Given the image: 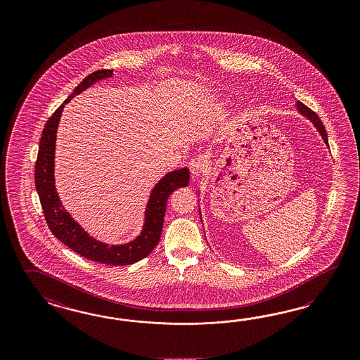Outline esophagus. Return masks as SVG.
<instances>
[{"label": "esophagus", "mask_w": 360, "mask_h": 360, "mask_svg": "<svg viewBox=\"0 0 360 360\" xmlns=\"http://www.w3.org/2000/svg\"><path fill=\"white\" fill-rule=\"evenodd\" d=\"M188 165H189V171H191L192 179H198L200 176L202 175V172L205 169V162L200 156L191 159Z\"/></svg>", "instance_id": "1"}]
</instances>
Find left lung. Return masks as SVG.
I'll return each mask as SVG.
<instances>
[{
    "mask_svg": "<svg viewBox=\"0 0 360 360\" xmlns=\"http://www.w3.org/2000/svg\"><path fill=\"white\" fill-rule=\"evenodd\" d=\"M297 108L298 110H300L301 113L304 114L305 117H308L309 120H310L313 124H316V127L319 129V134L322 135V138H323L325 143H328V134H326L325 126L322 124V121L319 120V117L317 115V113H316V112H313L310 108H308L305 103H302L301 101H297Z\"/></svg>",
    "mask_w": 360,
    "mask_h": 360,
    "instance_id": "obj_1",
    "label": "left lung"
}]
</instances>
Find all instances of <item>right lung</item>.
<instances>
[{
	"label": "right lung",
	"mask_w": 360,
	"mask_h": 360,
	"mask_svg": "<svg viewBox=\"0 0 360 360\" xmlns=\"http://www.w3.org/2000/svg\"><path fill=\"white\" fill-rule=\"evenodd\" d=\"M112 75V70H98L88 75L75 88L71 96L50 117L41 133L39 151L35 163V188L39 195L46 222L50 227L52 234L60 242L70 247L75 252H77L79 255L93 262L109 266H126L142 260L156 247L163 230L167 200L174 191L188 185L189 171L188 168L174 171L165 176L155 185L146 210V224L142 234L127 245L109 247L108 245L97 242L96 239L88 236L64 210L55 191L53 183L55 139L63 108L65 103H70L75 96L91 86L93 82L110 77Z\"/></svg>",
	"instance_id": "obj_1"
}]
</instances>
